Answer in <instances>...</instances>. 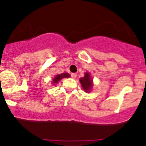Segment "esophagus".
Here are the masks:
<instances>
[{"label":"esophagus","instance_id":"obj_1","mask_svg":"<svg viewBox=\"0 0 146 146\" xmlns=\"http://www.w3.org/2000/svg\"><path fill=\"white\" fill-rule=\"evenodd\" d=\"M71 77H72V78L74 79L77 77V74H76V73H72V74H71Z\"/></svg>","mask_w":146,"mask_h":146}]
</instances>
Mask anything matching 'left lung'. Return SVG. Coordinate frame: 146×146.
Masks as SVG:
<instances>
[{"mask_svg": "<svg viewBox=\"0 0 146 146\" xmlns=\"http://www.w3.org/2000/svg\"><path fill=\"white\" fill-rule=\"evenodd\" d=\"M80 81L84 91L88 92L91 90L92 87V80L91 77H90V73H87V72L85 73L84 77L83 78L80 79Z\"/></svg>", "mask_w": 146, "mask_h": 146, "instance_id": "left-lung-1", "label": "left lung"}]
</instances>
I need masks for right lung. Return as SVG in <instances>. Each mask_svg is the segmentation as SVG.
I'll use <instances>...</instances> for the list:
<instances>
[{
    "instance_id": "right-lung-1",
    "label": "right lung",
    "mask_w": 146,
    "mask_h": 146,
    "mask_svg": "<svg viewBox=\"0 0 146 146\" xmlns=\"http://www.w3.org/2000/svg\"><path fill=\"white\" fill-rule=\"evenodd\" d=\"M70 77V75H69V74H67V73H63V74H58V75H56V77L54 78L53 82L57 83L58 82H59V80H62V78H65V77Z\"/></svg>"
}]
</instances>
